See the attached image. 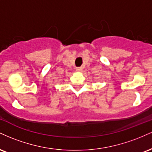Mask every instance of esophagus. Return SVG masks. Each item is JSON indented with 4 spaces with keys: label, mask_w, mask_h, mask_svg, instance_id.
I'll return each mask as SVG.
<instances>
[{
    "label": "esophagus",
    "mask_w": 152,
    "mask_h": 152,
    "mask_svg": "<svg viewBox=\"0 0 152 152\" xmlns=\"http://www.w3.org/2000/svg\"><path fill=\"white\" fill-rule=\"evenodd\" d=\"M76 71H78V72H81V71H83V68L82 67H77L76 69Z\"/></svg>",
    "instance_id": "1"
}]
</instances>
